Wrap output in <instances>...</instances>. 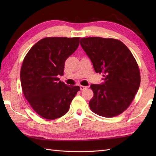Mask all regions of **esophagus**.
I'll return each instance as SVG.
<instances>
[{"label": "esophagus", "mask_w": 156, "mask_h": 156, "mask_svg": "<svg viewBox=\"0 0 156 156\" xmlns=\"http://www.w3.org/2000/svg\"><path fill=\"white\" fill-rule=\"evenodd\" d=\"M80 88H81V90H84L87 88V87L85 86H81L80 87Z\"/></svg>", "instance_id": "esophagus-1"}]
</instances>
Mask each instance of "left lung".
I'll use <instances>...</instances> for the list:
<instances>
[{
    "label": "left lung",
    "mask_w": 156,
    "mask_h": 156,
    "mask_svg": "<svg viewBox=\"0 0 156 156\" xmlns=\"http://www.w3.org/2000/svg\"><path fill=\"white\" fill-rule=\"evenodd\" d=\"M83 49L96 73H103L104 83L92 84L91 111L101 116L120 115L133 101L140 83L137 62L126 45L119 40L101 37H83Z\"/></svg>",
    "instance_id": "8db88e82"
}]
</instances>
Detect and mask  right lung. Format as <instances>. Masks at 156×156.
Returning <instances> with one entry per match:
<instances>
[{"label": "right lung", "mask_w": 156, "mask_h": 156, "mask_svg": "<svg viewBox=\"0 0 156 156\" xmlns=\"http://www.w3.org/2000/svg\"><path fill=\"white\" fill-rule=\"evenodd\" d=\"M79 37H48L33 45L23 61L20 78L23 94L37 115L48 120L68 111L79 86L59 81L65 61L78 48Z\"/></svg>", "instance_id": "obj_1"}]
</instances>
